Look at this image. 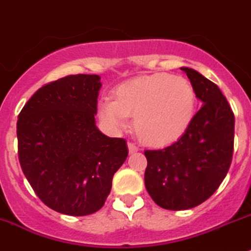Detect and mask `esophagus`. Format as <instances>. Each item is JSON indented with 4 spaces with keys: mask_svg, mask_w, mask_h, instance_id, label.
<instances>
[{
    "mask_svg": "<svg viewBox=\"0 0 251 251\" xmlns=\"http://www.w3.org/2000/svg\"><path fill=\"white\" fill-rule=\"evenodd\" d=\"M127 148H128V151H130L131 153L139 151V148H137V146L135 145L134 142H127Z\"/></svg>",
    "mask_w": 251,
    "mask_h": 251,
    "instance_id": "esophagus-1",
    "label": "esophagus"
}]
</instances>
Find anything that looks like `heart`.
Returning <instances> with one entry per match:
<instances>
[{
    "mask_svg": "<svg viewBox=\"0 0 251 251\" xmlns=\"http://www.w3.org/2000/svg\"><path fill=\"white\" fill-rule=\"evenodd\" d=\"M196 112L193 83L168 72L144 75L121 83L114 100L99 103V117L112 130H124L127 117L142 142L164 146L179 140L190 127Z\"/></svg>",
    "mask_w": 251,
    "mask_h": 251,
    "instance_id": "obj_1",
    "label": "heart"
}]
</instances>
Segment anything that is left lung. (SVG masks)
<instances>
[{"mask_svg":"<svg viewBox=\"0 0 251 251\" xmlns=\"http://www.w3.org/2000/svg\"><path fill=\"white\" fill-rule=\"evenodd\" d=\"M204 105L179 140L160 150H146L145 186L166 210H186L204 202L225 179L234 151L235 117L215 83L182 67Z\"/></svg>","mask_w":251,"mask_h":251,"instance_id":"obj_1","label":"left lung"}]
</instances>
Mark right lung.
<instances>
[{
  "mask_svg": "<svg viewBox=\"0 0 251 251\" xmlns=\"http://www.w3.org/2000/svg\"><path fill=\"white\" fill-rule=\"evenodd\" d=\"M98 75H69L37 90L17 120L19 160L31 187L57 213H96L127 157L125 139L95 125Z\"/></svg>",
  "mask_w": 251,
  "mask_h": 251,
  "instance_id": "right-lung-1",
  "label": "right lung"
}]
</instances>
